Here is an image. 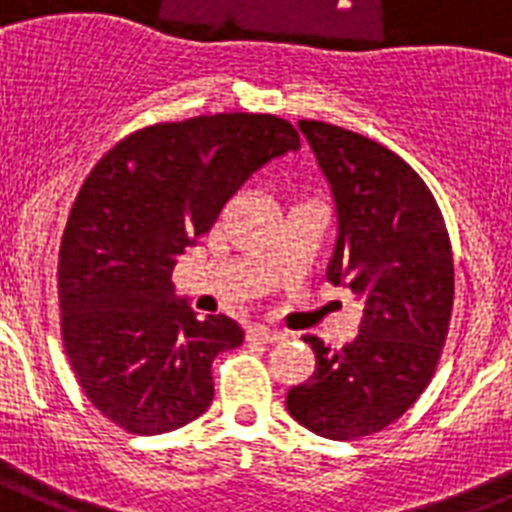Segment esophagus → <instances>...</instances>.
<instances>
[{
  "instance_id": "esophagus-1",
  "label": "esophagus",
  "mask_w": 512,
  "mask_h": 512,
  "mask_svg": "<svg viewBox=\"0 0 512 512\" xmlns=\"http://www.w3.org/2000/svg\"><path fill=\"white\" fill-rule=\"evenodd\" d=\"M249 341H260V343H281L286 341V333L273 328H265V325H255V328L247 330Z\"/></svg>"
}]
</instances>
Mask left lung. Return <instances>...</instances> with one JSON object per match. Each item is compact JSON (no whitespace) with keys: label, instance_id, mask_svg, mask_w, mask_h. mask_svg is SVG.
Masks as SVG:
<instances>
[{"label":"left lung","instance_id":"1","mask_svg":"<svg viewBox=\"0 0 512 512\" xmlns=\"http://www.w3.org/2000/svg\"><path fill=\"white\" fill-rule=\"evenodd\" d=\"M299 130L328 179L338 236L328 281L362 302L341 351L315 336L317 367L286 395L296 422L328 440L375 435L403 416L437 369L453 312V252L424 179L393 150L336 124Z\"/></svg>","mask_w":512,"mask_h":512}]
</instances>
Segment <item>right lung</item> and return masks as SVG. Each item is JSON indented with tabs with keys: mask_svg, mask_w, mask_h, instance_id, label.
I'll list each match as a JSON object with an SVG mask.
<instances>
[{
	"mask_svg": "<svg viewBox=\"0 0 512 512\" xmlns=\"http://www.w3.org/2000/svg\"><path fill=\"white\" fill-rule=\"evenodd\" d=\"M289 150L299 132L286 119L213 114L124 137L85 179L59 247L62 341L117 427L161 435L210 406V364L244 330L226 315L197 320L171 270L249 176Z\"/></svg>",
	"mask_w": 512,
	"mask_h": 512,
	"instance_id": "1",
	"label": "right lung"
}]
</instances>
